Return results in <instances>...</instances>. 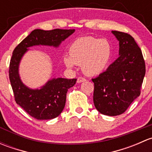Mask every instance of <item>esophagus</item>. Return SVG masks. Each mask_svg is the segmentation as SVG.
<instances>
[{
  "instance_id": "obj_1",
  "label": "esophagus",
  "mask_w": 152,
  "mask_h": 152,
  "mask_svg": "<svg viewBox=\"0 0 152 152\" xmlns=\"http://www.w3.org/2000/svg\"><path fill=\"white\" fill-rule=\"evenodd\" d=\"M86 79L83 77H79L77 79V83H82V82H85Z\"/></svg>"
}]
</instances>
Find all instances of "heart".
Instances as JSON below:
<instances>
[{"mask_svg":"<svg viewBox=\"0 0 152 152\" xmlns=\"http://www.w3.org/2000/svg\"><path fill=\"white\" fill-rule=\"evenodd\" d=\"M111 58V45L108 40L93 37H84L75 39L69 47V55L63 56V62L67 68L82 66L88 76L100 74L105 70Z\"/></svg>","mask_w":152,"mask_h":152,"instance_id":"1","label":"heart"}]
</instances>
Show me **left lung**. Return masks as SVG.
Returning <instances> with one entry per match:
<instances>
[{
    "mask_svg": "<svg viewBox=\"0 0 152 152\" xmlns=\"http://www.w3.org/2000/svg\"><path fill=\"white\" fill-rule=\"evenodd\" d=\"M119 42V56L94 82L93 102L102 114L124 113L140 94L145 66L140 48L131 35L112 31Z\"/></svg>",
    "mask_w": 152,
    "mask_h": 152,
    "instance_id": "obj_1",
    "label": "left lung"
}]
</instances>
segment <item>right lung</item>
Instances as JSON below:
<instances>
[{
	"instance_id": "obj_1",
	"label": "right lung",
	"mask_w": 152,
	"mask_h": 152,
	"mask_svg": "<svg viewBox=\"0 0 152 152\" xmlns=\"http://www.w3.org/2000/svg\"><path fill=\"white\" fill-rule=\"evenodd\" d=\"M74 32L75 29H35L14 50L9 72L15 101L37 120H50L61 114L66 102L67 90L76 84V79L52 78L39 88H31L23 82L20 76L21 60L29 48L43 45L57 48Z\"/></svg>"
}]
</instances>
